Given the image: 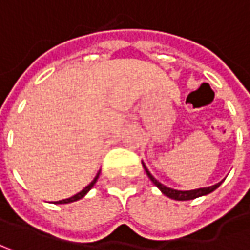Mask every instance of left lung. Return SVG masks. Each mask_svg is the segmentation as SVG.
<instances>
[{
    "label": "left lung",
    "instance_id": "obj_1",
    "mask_svg": "<svg viewBox=\"0 0 250 250\" xmlns=\"http://www.w3.org/2000/svg\"><path fill=\"white\" fill-rule=\"evenodd\" d=\"M143 167H144V169H146V172H147L148 178L153 181V184H154L155 187H158V188H160V191H161L164 195H167V197L171 199H177V201H188V199H194V198H198V197H202V195H207V194H209V192L215 191V189L222 184V181H221V183L215 184V185L207 187V188H198V189H191V191H178V189H172V188H168V187L163 185L161 183H158L154 177L150 174V171L147 169V167H146L144 164H143Z\"/></svg>",
    "mask_w": 250,
    "mask_h": 250
}]
</instances>
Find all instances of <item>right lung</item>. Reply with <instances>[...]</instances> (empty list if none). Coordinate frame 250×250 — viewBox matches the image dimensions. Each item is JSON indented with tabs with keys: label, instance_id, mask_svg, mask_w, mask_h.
I'll return each mask as SVG.
<instances>
[{
	"label": "right lung",
	"instance_id": "right-lung-1",
	"mask_svg": "<svg viewBox=\"0 0 250 250\" xmlns=\"http://www.w3.org/2000/svg\"><path fill=\"white\" fill-rule=\"evenodd\" d=\"M97 178H99V174L96 175L95 180H93L92 183L89 184V185H87V187H86L84 189H82L81 192H78L76 195H73V197H70V198L62 199V201H59L58 204H69V202H73V201H78V199L83 198V197H84V195H86V194H87V192H89L90 189H92V187H93V185H95V184H96V181H97Z\"/></svg>",
	"mask_w": 250,
	"mask_h": 250
}]
</instances>
